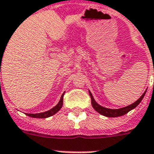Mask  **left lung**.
<instances>
[{"label":"left lung","instance_id":"1","mask_svg":"<svg viewBox=\"0 0 154 154\" xmlns=\"http://www.w3.org/2000/svg\"><path fill=\"white\" fill-rule=\"evenodd\" d=\"M146 91L142 94V96L140 97V98L137 100V101H135L134 103L131 104V105H128L126 107L121 108V109H107V108L102 107L100 105H98L97 103L95 101V100L93 97V95L89 92V95H90V97H91V102H92V106L94 107V109L96 110L97 112H98L100 114L103 115V116H105V117H120V116H122V115H125L127 112H129L130 110L134 109V108H136L137 105L140 104V102L141 101V100L143 99L145 94H146Z\"/></svg>","mask_w":154,"mask_h":154}]
</instances>
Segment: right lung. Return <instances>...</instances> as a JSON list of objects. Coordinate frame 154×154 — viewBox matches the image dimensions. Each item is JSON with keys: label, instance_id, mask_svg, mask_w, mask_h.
Listing matches in <instances>:
<instances>
[{"label": "right lung", "instance_id": "add662e5", "mask_svg": "<svg viewBox=\"0 0 154 154\" xmlns=\"http://www.w3.org/2000/svg\"><path fill=\"white\" fill-rule=\"evenodd\" d=\"M63 97H64V94L61 95L60 97V100L59 101L58 104L56 105L55 107H53V109H51L49 111H46V112H41V113H26L27 116L31 117H34V118H46V117H51L53 115H54L56 112H57L59 110L61 109L63 105Z\"/></svg>", "mask_w": 154, "mask_h": 154}]
</instances>
